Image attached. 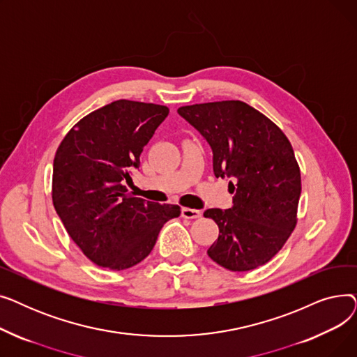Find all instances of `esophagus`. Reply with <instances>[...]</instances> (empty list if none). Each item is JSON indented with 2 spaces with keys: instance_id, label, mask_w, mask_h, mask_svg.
<instances>
[{
  "instance_id": "34e87169",
  "label": "esophagus",
  "mask_w": 357,
  "mask_h": 357,
  "mask_svg": "<svg viewBox=\"0 0 357 357\" xmlns=\"http://www.w3.org/2000/svg\"><path fill=\"white\" fill-rule=\"evenodd\" d=\"M181 215H182L183 218L194 220V218H199V217H201V211L194 210V208H182V210H181Z\"/></svg>"
}]
</instances>
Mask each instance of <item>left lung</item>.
<instances>
[{"mask_svg":"<svg viewBox=\"0 0 357 357\" xmlns=\"http://www.w3.org/2000/svg\"><path fill=\"white\" fill-rule=\"evenodd\" d=\"M178 114L210 144L214 175L233 178L231 208L204 213L220 230L208 256L233 272L268 264L296 224L301 174L289 140L243 101L186 105Z\"/></svg>","mask_w":357,"mask_h":357,"instance_id":"1","label":"left lung"}]
</instances>
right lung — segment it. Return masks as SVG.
Returning <instances> with one entry per match:
<instances>
[{
	"mask_svg": "<svg viewBox=\"0 0 357 357\" xmlns=\"http://www.w3.org/2000/svg\"><path fill=\"white\" fill-rule=\"evenodd\" d=\"M167 114L165 105L114 101L75 124L54 155V210L70 238L101 268L140 264L163 224L181 214L178 205L136 198L124 186Z\"/></svg>",
	"mask_w": 357,
	"mask_h": 357,
	"instance_id": "obj_1",
	"label": "right lung"
}]
</instances>
